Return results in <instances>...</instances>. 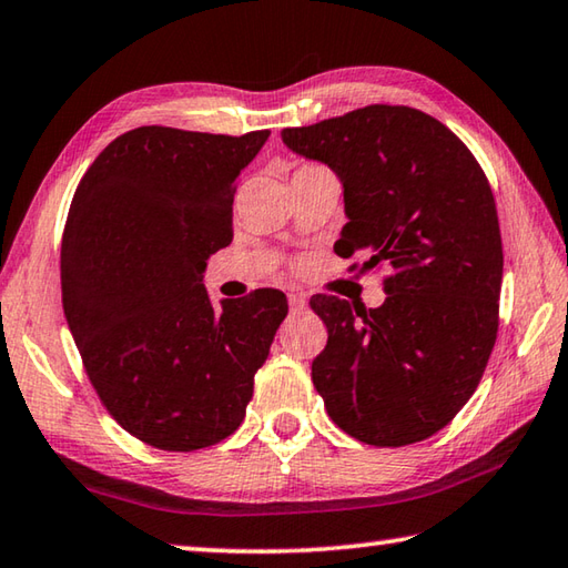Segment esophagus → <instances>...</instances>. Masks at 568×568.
Returning <instances> with one entry per match:
<instances>
[{"label":"esophagus","mask_w":568,"mask_h":568,"mask_svg":"<svg viewBox=\"0 0 568 568\" xmlns=\"http://www.w3.org/2000/svg\"><path fill=\"white\" fill-rule=\"evenodd\" d=\"M287 303H291V311L293 313H301L307 301H305L303 293H291V295H287Z\"/></svg>","instance_id":"1"}]
</instances>
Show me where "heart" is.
I'll use <instances>...</instances> for the list:
<instances>
[{
  "label": "heart",
  "mask_w": 568,
  "mask_h": 568,
  "mask_svg": "<svg viewBox=\"0 0 568 568\" xmlns=\"http://www.w3.org/2000/svg\"><path fill=\"white\" fill-rule=\"evenodd\" d=\"M318 170H325L323 165H318V162H303V165H297L293 175H297V172H318Z\"/></svg>",
  "instance_id": "obj_1"
}]
</instances>
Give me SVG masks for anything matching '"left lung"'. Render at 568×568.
Listing matches in <instances>:
<instances>
[{"label":"left lung","instance_id":"1","mask_svg":"<svg viewBox=\"0 0 568 568\" xmlns=\"http://www.w3.org/2000/svg\"><path fill=\"white\" fill-rule=\"evenodd\" d=\"M283 142L341 178L335 253L371 255L348 271L388 267L381 307L311 297L328 328L313 386L363 444L426 440L474 396L496 343L504 247L486 172L444 122L403 104L285 128Z\"/></svg>","mask_w":568,"mask_h":568}]
</instances>
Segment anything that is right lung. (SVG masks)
Instances as JSON below:
<instances>
[{
    "label": "right lung",
    "mask_w": 568,
    "mask_h": 568,
    "mask_svg": "<svg viewBox=\"0 0 568 568\" xmlns=\"http://www.w3.org/2000/svg\"><path fill=\"white\" fill-rule=\"evenodd\" d=\"M267 134L130 130L74 190L64 318L102 406L152 448L197 450L233 434L287 315L275 287L215 307L203 285L205 261L233 240L235 180Z\"/></svg>",
    "instance_id": "1"
}]
</instances>
